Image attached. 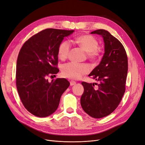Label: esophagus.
Masks as SVG:
<instances>
[{
    "label": "esophagus",
    "instance_id": "obj_1",
    "mask_svg": "<svg viewBox=\"0 0 145 145\" xmlns=\"http://www.w3.org/2000/svg\"><path fill=\"white\" fill-rule=\"evenodd\" d=\"M76 84V82H74L73 80H71L70 81V85L71 86H73V85H74V84Z\"/></svg>",
    "mask_w": 145,
    "mask_h": 145
}]
</instances>
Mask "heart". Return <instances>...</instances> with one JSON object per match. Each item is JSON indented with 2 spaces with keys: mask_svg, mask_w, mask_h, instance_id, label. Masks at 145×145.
Returning a JSON list of instances; mask_svg holds the SVG:
<instances>
[{
  "mask_svg": "<svg viewBox=\"0 0 145 145\" xmlns=\"http://www.w3.org/2000/svg\"><path fill=\"white\" fill-rule=\"evenodd\" d=\"M74 41L87 53L89 58H94L98 55V42L92 36L83 35L75 38ZM70 48L71 45L69 41H62L58 47L59 57L61 59H66L70 50ZM89 71V69L87 66L74 62L64 64L62 67L63 76L72 79L80 78L83 75L88 73Z\"/></svg>",
  "mask_w": 145,
  "mask_h": 145,
  "instance_id": "heart-1",
  "label": "heart"
}]
</instances>
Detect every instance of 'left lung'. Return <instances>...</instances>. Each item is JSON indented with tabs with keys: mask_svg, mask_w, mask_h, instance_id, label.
<instances>
[{
	"mask_svg": "<svg viewBox=\"0 0 145 145\" xmlns=\"http://www.w3.org/2000/svg\"><path fill=\"white\" fill-rule=\"evenodd\" d=\"M91 33L102 36L105 53L100 63L89 74L99 83H82L84 92L80 103L88 114L98 119L111 114L121 101L125 91L128 59L122 43L107 31L98 29Z\"/></svg>",
	"mask_w": 145,
	"mask_h": 145,
	"instance_id": "1",
	"label": "left lung"
}]
</instances>
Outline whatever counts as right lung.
I'll return each instance as SVG.
<instances>
[{
    "label": "right lung",
    "instance_id": "1",
    "mask_svg": "<svg viewBox=\"0 0 145 145\" xmlns=\"http://www.w3.org/2000/svg\"><path fill=\"white\" fill-rule=\"evenodd\" d=\"M74 31L47 29L34 35L20 50L16 68V86L27 110L43 118L55 112L62 93L69 87L65 78L49 82L48 76L59 71L58 47Z\"/></svg>",
    "mask_w": 145,
    "mask_h": 145
}]
</instances>
